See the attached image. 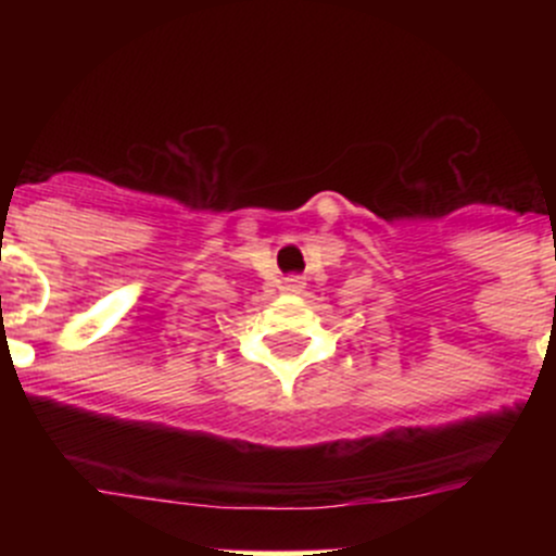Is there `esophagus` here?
Returning a JSON list of instances; mask_svg holds the SVG:
<instances>
[{
    "label": "esophagus",
    "instance_id": "esophagus-1",
    "mask_svg": "<svg viewBox=\"0 0 556 556\" xmlns=\"http://www.w3.org/2000/svg\"><path fill=\"white\" fill-rule=\"evenodd\" d=\"M301 288H304V282H301L299 277H290V279H285V285H282V290H285V293H301Z\"/></svg>",
    "mask_w": 556,
    "mask_h": 556
}]
</instances>
